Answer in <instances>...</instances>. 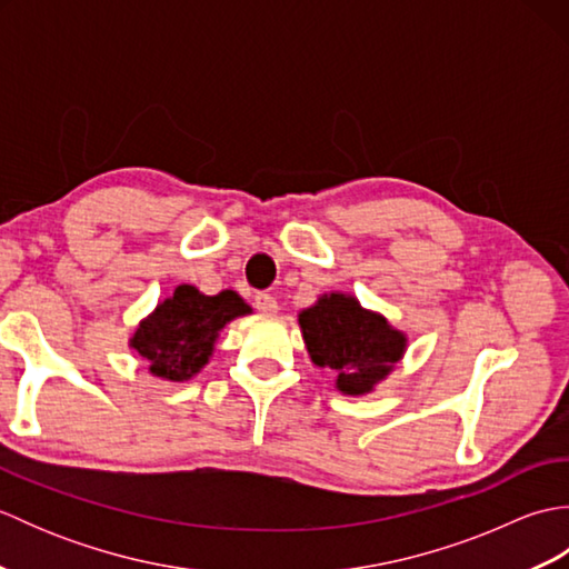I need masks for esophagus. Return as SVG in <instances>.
I'll return each mask as SVG.
<instances>
[{"label":"esophagus","instance_id":"obj_1","mask_svg":"<svg viewBox=\"0 0 569 569\" xmlns=\"http://www.w3.org/2000/svg\"><path fill=\"white\" fill-rule=\"evenodd\" d=\"M253 306H257V310L263 312V316H273V312L278 310V303H276V298L271 293L253 296Z\"/></svg>","mask_w":569,"mask_h":569}]
</instances>
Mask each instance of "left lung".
<instances>
[{
  "mask_svg": "<svg viewBox=\"0 0 569 569\" xmlns=\"http://www.w3.org/2000/svg\"><path fill=\"white\" fill-rule=\"evenodd\" d=\"M298 325L312 365L335 373V389L345 396L371 393L398 361L408 337L383 316L359 306L355 296L322 293L298 312Z\"/></svg>",
  "mask_w": 569,
  "mask_h": 569,
  "instance_id": "8db88e82",
  "label": "left lung"
}]
</instances>
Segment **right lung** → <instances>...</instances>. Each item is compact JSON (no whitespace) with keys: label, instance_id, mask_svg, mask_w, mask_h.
I'll return each mask as SVG.
<instances>
[{"label":"right lung","instance_id":"right-lung-1","mask_svg":"<svg viewBox=\"0 0 569 569\" xmlns=\"http://www.w3.org/2000/svg\"><path fill=\"white\" fill-rule=\"evenodd\" d=\"M249 312L251 308L234 291L204 296L183 283L139 322L129 347L149 361L153 377L188 381L210 361L224 325Z\"/></svg>","mask_w":569,"mask_h":569}]
</instances>
